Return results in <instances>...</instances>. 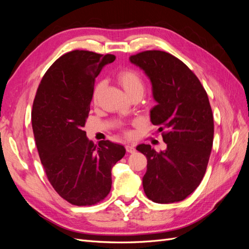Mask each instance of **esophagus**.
Listing matches in <instances>:
<instances>
[{"label":"esophagus","mask_w":249,"mask_h":249,"mask_svg":"<svg viewBox=\"0 0 249 249\" xmlns=\"http://www.w3.org/2000/svg\"><path fill=\"white\" fill-rule=\"evenodd\" d=\"M125 149H126V152L130 154H134L135 152H136V148H135V146H133V145H125Z\"/></svg>","instance_id":"obj_1"}]
</instances>
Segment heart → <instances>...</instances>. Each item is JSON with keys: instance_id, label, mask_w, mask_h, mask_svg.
Wrapping results in <instances>:
<instances>
[{"instance_id": "obj_1", "label": "heart", "mask_w": 249, "mask_h": 249, "mask_svg": "<svg viewBox=\"0 0 249 249\" xmlns=\"http://www.w3.org/2000/svg\"><path fill=\"white\" fill-rule=\"evenodd\" d=\"M116 80L130 97L135 94L142 95L143 91H144V80H143L142 76L137 71L133 69L120 70L116 73ZM104 86V81H99L95 83L92 90V101L94 103H96L97 100H99ZM125 134L130 135L129 132H125Z\"/></svg>"}]
</instances>
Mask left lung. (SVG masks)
I'll return each mask as SVG.
<instances>
[{"mask_svg": "<svg viewBox=\"0 0 249 249\" xmlns=\"http://www.w3.org/2000/svg\"><path fill=\"white\" fill-rule=\"evenodd\" d=\"M144 71L158 103L150 111L167 148L158 153L149 144L136 148L146 157L142 178L147 198L158 203L185 199L199 186L213 146L214 119L209 97L198 78L183 61L163 51H144L130 57Z\"/></svg>", "mask_w": 249, "mask_h": 249, "instance_id": "obj_1", "label": "left lung"}]
</instances>
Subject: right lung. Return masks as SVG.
Here are the masks:
<instances>
[{"label": "right lung", "instance_id": "add662e5", "mask_svg": "<svg viewBox=\"0 0 249 249\" xmlns=\"http://www.w3.org/2000/svg\"><path fill=\"white\" fill-rule=\"evenodd\" d=\"M115 56L74 50L51 65L37 89L32 127L49 182L74 206H92L111 190V169L125 148L109 140L99 146L83 130L90 111L94 80Z\"/></svg>", "mask_w": 249, "mask_h": 249}]
</instances>
